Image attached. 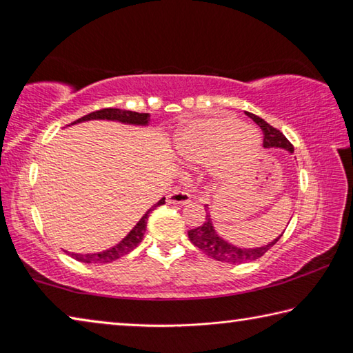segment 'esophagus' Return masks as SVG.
<instances>
[{"label":"esophagus","mask_w":353,"mask_h":353,"mask_svg":"<svg viewBox=\"0 0 353 353\" xmlns=\"http://www.w3.org/2000/svg\"><path fill=\"white\" fill-rule=\"evenodd\" d=\"M190 199H191L190 191L185 190V188H177V190L172 191V193L168 196L170 204L183 205V204H187V202H190Z\"/></svg>","instance_id":"obj_1"}]
</instances>
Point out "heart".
<instances>
[{"label":"heart","mask_w":353,"mask_h":353,"mask_svg":"<svg viewBox=\"0 0 353 353\" xmlns=\"http://www.w3.org/2000/svg\"><path fill=\"white\" fill-rule=\"evenodd\" d=\"M176 151L183 162L210 165L214 177L229 179L243 171L259 154L256 130L232 117L201 118L188 123L176 135Z\"/></svg>","instance_id":"obj_1"}]
</instances>
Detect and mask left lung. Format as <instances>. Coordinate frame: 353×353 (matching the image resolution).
<instances>
[{
  "label": "left lung",
  "instance_id": "obj_1",
  "mask_svg": "<svg viewBox=\"0 0 353 353\" xmlns=\"http://www.w3.org/2000/svg\"><path fill=\"white\" fill-rule=\"evenodd\" d=\"M249 117L252 118L263 130V135H265V139H263V146L268 149H283V151H288L290 154L294 152V148H292L291 143L286 140V137L280 132V130L272 128L271 124H268L265 119L254 115V113H249ZM205 212H207L205 223L199 227H196V229L188 230V238L196 248L201 249L205 255L212 256V259H214L216 261L234 263V265L254 261L265 255L283 235L280 234L277 238H274L271 243H268L265 246H260V248H238L235 244L225 241L224 238H221L218 235V232L214 230L208 205L205 207Z\"/></svg>",
  "mask_w": 353,
  "mask_h": 353
}]
</instances>
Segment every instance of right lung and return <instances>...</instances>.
<instances>
[{
    "mask_svg": "<svg viewBox=\"0 0 353 353\" xmlns=\"http://www.w3.org/2000/svg\"><path fill=\"white\" fill-rule=\"evenodd\" d=\"M92 119L118 121L121 124H129V126H141V128L149 126V113H139V112L121 110V109H103V110L92 112L71 124L92 121ZM163 204H165V198H162L157 202V204H154L151 208H149V210L143 214L139 223L135 224L134 229L130 230L129 234L124 236L118 244H115L113 248L103 250V252H98V254H70V255L73 256V259H76L77 261H82V263H110V261L121 259L123 255L129 254L130 250H134L141 243L143 235H145V232H146V224H148L146 221H148L149 213Z\"/></svg>",
    "mask_w": 353,
    "mask_h": 353,
    "instance_id": "right-lung-1",
    "label": "right lung"
}]
</instances>
